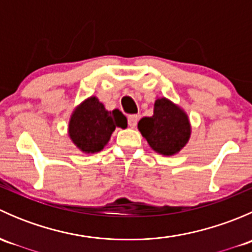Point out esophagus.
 Masks as SVG:
<instances>
[{
    "instance_id": "obj_1",
    "label": "esophagus",
    "mask_w": 252,
    "mask_h": 252,
    "mask_svg": "<svg viewBox=\"0 0 252 252\" xmlns=\"http://www.w3.org/2000/svg\"><path fill=\"white\" fill-rule=\"evenodd\" d=\"M138 121L139 116H136V114H130V116H128V126H130V128H135L136 124H138Z\"/></svg>"
}]
</instances>
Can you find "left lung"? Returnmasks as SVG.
<instances>
[{
  "label": "left lung",
  "instance_id": "8db88e82",
  "mask_svg": "<svg viewBox=\"0 0 252 252\" xmlns=\"http://www.w3.org/2000/svg\"><path fill=\"white\" fill-rule=\"evenodd\" d=\"M138 128L152 150L166 156L179 152L190 138L188 116L167 98H157L154 116L144 117Z\"/></svg>",
  "mask_w": 252,
  "mask_h": 252
}]
</instances>
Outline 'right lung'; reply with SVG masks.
I'll list each match as a JSON object with an SVG mask.
<instances>
[{"label": "right lung", "mask_w": 252, "mask_h": 252, "mask_svg": "<svg viewBox=\"0 0 252 252\" xmlns=\"http://www.w3.org/2000/svg\"><path fill=\"white\" fill-rule=\"evenodd\" d=\"M116 126L126 128V118L119 110L106 111L97 97L88 98L73 112L69 136L83 152L94 154L105 147Z\"/></svg>", "instance_id": "obj_1"}]
</instances>
